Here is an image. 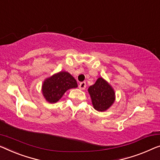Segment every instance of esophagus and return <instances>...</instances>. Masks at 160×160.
<instances>
[{"label":"esophagus","instance_id":"esophagus-1","mask_svg":"<svg viewBox=\"0 0 160 160\" xmlns=\"http://www.w3.org/2000/svg\"><path fill=\"white\" fill-rule=\"evenodd\" d=\"M85 88H86V83H85V82H82L80 83L79 88L80 90H85Z\"/></svg>","mask_w":160,"mask_h":160}]
</instances>
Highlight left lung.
Segmentation results:
<instances>
[{"mask_svg":"<svg viewBox=\"0 0 160 160\" xmlns=\"http://www.w3.org/2000/svg\"><path fill=\"white\" fill-rule=\"evenodd\" d=\"M88 90L91 98L92 106L98 111H107L115 102V91L103 78H99Z\"/></svg>","mask_w":160,"mask_h":160,"instance_id":"8db88e82","label":"left lung"}]
</instances>
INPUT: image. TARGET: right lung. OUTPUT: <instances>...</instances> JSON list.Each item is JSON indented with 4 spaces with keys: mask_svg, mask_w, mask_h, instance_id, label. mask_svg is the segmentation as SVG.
<instances>
[{
    "mask_svg": "<svg viewBox=\"0 0 160 160\" xmlns=\"http://www.w3.org/2000/svg\"><path fill=\"white\" fill-rule=\"evenodd\" d=\"M77 87V81L73 76L66 71H61L44 80L42 92L47 102L54 103L61 99L67 90Z\"/></svg>",
    "mask_w": 160,
    "mask_h": 160,
    "instance_id": "right-lung-1",
    "label": "right lung"
}]
</instances>
